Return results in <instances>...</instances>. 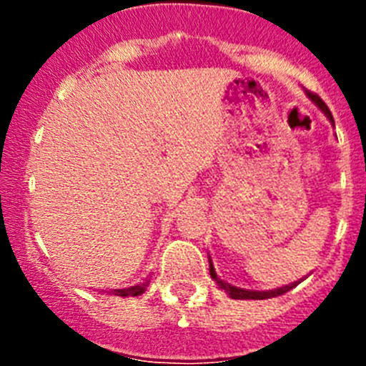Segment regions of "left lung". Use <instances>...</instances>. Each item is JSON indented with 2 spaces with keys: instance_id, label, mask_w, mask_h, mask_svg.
I'll list each match as a JSON object with an SVG mask.
<instances>
[{
  "instance_id": "8db88e82",
  "label": "left lung",
  "mask_w": 366,
  "mask_h": 366,
  "mask_svg": "<svg viewBox=\"0 0 366 366\" xmlns=\"http://www.w3.org/2000/svg\"><path fill=\"white\" fill-rule=\"evenodd\" d=\"M306 95L310 97V99L315 102L319 108L325 112L326 117L330 119V122L334 124V117H332V113H330V109L326 108V104L322 102L321 99L317 95H313V93H306ZM209 271H211V277L214 279V282L218 284L219 290H223V292L227 293L231 299H238V300H264V299H273V297H279V295H284L286 292H290V290H293V286H297V284H287V286H282V287H277V290H267V292H254V290H244V287H236V286H231V284H227L225 280H222L216 274L214 271V266H212V260L211 257H209Z\"/></svg>"
}]
</instances>
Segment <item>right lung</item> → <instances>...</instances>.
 I'll return each mask as SVG.
<instances>
[{
    "label": "right lung",
    "mask_w": 366,
    "mask_h": 366,
    "mask_svg": "<svg viewBox=\"0 0 366 366\" xmlns=\"http://www.w3.org/2000/svg\"><path fill=\"white\" fill-rule=\"evenodd\" d=\"M148 282H143V284H139V286H132V287H126V290H113V295H117V297H137L141 295V293H144V290H147Z\"/></svg>",
    "instance_id": "add662e5"
}]
</instances>
